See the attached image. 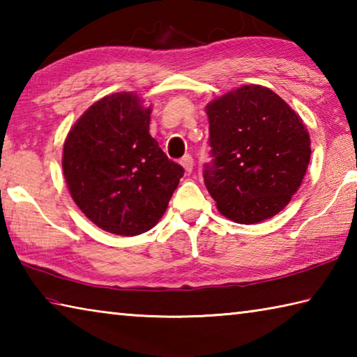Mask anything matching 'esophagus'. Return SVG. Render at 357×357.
Masks as SVG:
<instances>
[{"label":"esophagus","mask_w":357,"mask_h":357,"mask_svg":"<svg viewBox=\"0 0 357 357\" xmlns=\"http://www.w3.org/2000/svg\"><path fill=\"white\" fill-rule=\"evenodd\" d=\"M181 165L184 167V170L187 172V173H192V170H193V157L192 155H184L183 159H181Z\"/></svg>","instance_id":"1"}]
</instances>
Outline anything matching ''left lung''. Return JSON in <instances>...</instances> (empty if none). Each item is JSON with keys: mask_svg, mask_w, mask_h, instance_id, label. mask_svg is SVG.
I'll list each match as a JSON object with an SVG mask.
<instances>
[{"mask_svg": "<svg viewBox=\"0 0 357 357\" xmlns=\"http://www.w3.org/2000/svg\"><path fill=\"white\" fill-rule=\"evenodd\" d=\"M209 164L203 179L220 213L258 223L287 206L310 162L304 123L279 96L243 86L206 107Z\"/></svg>", "mask_w": 357, "mask_h": 357, "instance_id": "8db88e82", "label": "left lung"}]
</instances>
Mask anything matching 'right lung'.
I'll return each mask as SVG.
<instances>
[{"instance_id":"obj_1","label":"right lung","mask_w":357,"mask_h":357,"mask_svg":"<svg viewBox=\"0 0 357 357\" xmlns=\"http://www.w3.org/2000/svg\"><path fill=\"white\" fill-rule=\"evenodd\" d=\"M151 108L134 94H112L84 112L64 143L70 195L99 228L137 236L168 206L184 168L149 135Z\"/></svg>"}]
</instances>
